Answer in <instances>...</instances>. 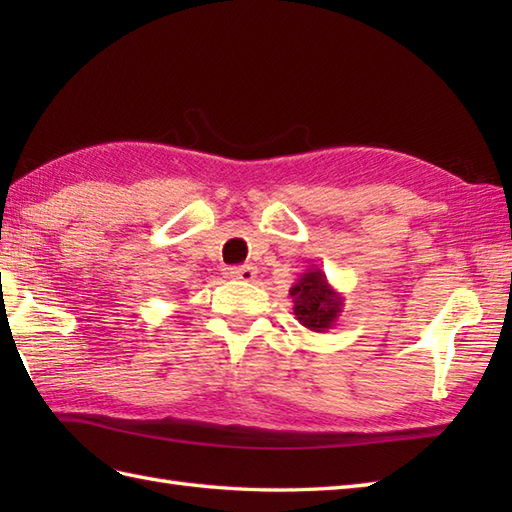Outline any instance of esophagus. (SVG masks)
Listing matches in <instances>:
<instances>
[{"instance_id":"obj_1","label":"esophagus","mask_w":512,"mask_h":512,"mask_svg":"<svg viewBox=\"0 0 512 512\" xmlns=\"http://www.w3.org/2000/svg\"><path fill=\"white\" fill-rule=\"evenodd\" d=\"M226 277L239 279V281H253L257 277V268L255 266H235L226 270Z\"/></svg>"}]
</instances>
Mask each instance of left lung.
<instances>
[{
	"label": "left lung",
	"mask_w": 512,
	"mask_h": 512,
	"mask_svg": "<svg viewBox=\"0 0 512 512\" xmlns=\"http://www.w3.org/2000/svg\"><path fill=\"white\" fill-rule=\"evenodd\" d=\"M297 321L310 332H328L343 312V295L334 290L319 266H310L290 288Z\"/></svg>",
	"instance_id": "8db88e82"
}]
</instances>
